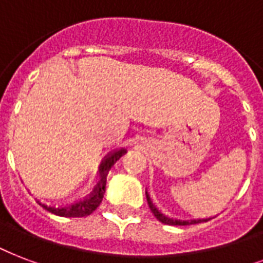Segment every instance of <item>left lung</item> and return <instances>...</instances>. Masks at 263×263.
<instances>
[{
	"label": "left lung",
	"mask_w": 263,
	"mask_h": 263,
	"mask_svg": "<svg viewBox=\"0 0 263 263\" xmlns=\"http://www.w3.org/2000/svg\"><path fill=\"white\" fill-rule=\"evenodd\" d=\"M145 197H147V202L148 206L151 209V212L154 214V216L159 220V222L165 223V224H173V226H187V224H195V223H201V222H206L209 219H179V218H173V216H167L162 212L161 209L157 208V205L154 204L153 199L149 197L147 191H145Z\"/></svg>",
	"instance_id": "8db88e82"
}]
</instances>
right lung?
<instances>
[{
	"mask_svg": "<svg viewBox=\"0 0 263 263\" xmlns=\"http://www.w3.org/2000/svg\"><path fill=\"white\" fill-rule=\"evenodd\" d=\"M127 153L124 148L120 149H115L112 151L104 158V161L100 165V181L97 183V185L92 189V191L88 195H86L84 198L74 201L72 204L66 205H47L43 204L40 201H37L39 204L44 209H47L48 212L58 216H64V218H83V216H88L92 214L97 209V206L101 204L102 197L105 194V187H106V175L108 172L116 161H119L120 157H123L124 154Z\"/></svg>",
	"mask_w": 263,
	"mask_h": 263,
	"instance_id": "1",
	"label": "right lung"
}]
</instances>
